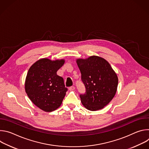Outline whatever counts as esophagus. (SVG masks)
I'll return each instance as SVG.
<instances>
[{
    "label": "esophagus",
    "instance_id": "obj_1",
    "mask_svg": "<svg viewBox=\"0 0 149 149\" xmlns=\"http://www.w3.org/2000/svg\"><path fill=\"white\" fill-rule=\"evenodd\" d=\"M75 87H74V86H71V87H69V90L70 91H72V90H75Z\"/></svg>",
    "mask_w": 149,
    "mask_h": 149
}]
</instances>
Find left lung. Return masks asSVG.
I'll use <instances>...</instances> for the list:
<instances>
[{
  "label": "left lung",
  "instance_id": "1",
  "mask_svg": "<svg viewBox=\"0 0 149 149\" xmlns=\"http://www.w3.org/2000/svg\"><path fill=\"white\" fill-rule=\"evenodd\" d=\"M76 62L86 91L79 95L82 105L90 111L103 109L116 93L118 81L116 73L107 61L98 56L77 59Z\"/></svg>",
  "mask_w": 149,
  "mask_h": 149
}]
</instances>
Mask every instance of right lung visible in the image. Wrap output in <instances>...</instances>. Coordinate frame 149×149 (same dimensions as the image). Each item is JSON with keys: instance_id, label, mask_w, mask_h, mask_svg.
<instances>
[{"instance_id": "1", "label": "right lung", "mask_w": 149, "mask_h": 149, "mask_svg": "<svg viewBox=\"0 0 149 149\" xmlns=\"http://www.w3.org/2000/svg\"><path fill=\"white\" fill-rule=\"evenodd\" d=\"M64 59L51 61L42 58L30 67L25 80V91L31 101L46 112L56 110L68 89L62 77L56 74Z\"/></svg>"}]
</instances>
